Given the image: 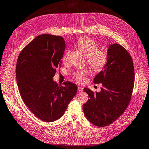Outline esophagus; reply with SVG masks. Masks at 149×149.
Here are the masks:
<instances>
[{"mask_svg":"<svg viewBox=\"0 0 149 149\" xmlns=\"http://www.w3.org/2000/svg\"><path fill=\"white\" fill-rule=\"evenodd\" d=\"M82 91V87H80V86H78V92H81Z\"/></svg>","mask_w":149,"mask_h":149,"instance_id":"esophagus-1","label":"esophagus"}]
</instances>
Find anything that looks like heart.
I'll use <instances>...</instances> for the list:
<instances>
[{"label":"heart","mask_w":149,"mask_h":149,"mask_svg":"<svg viewBox=\"0 0 149 149\" xmlns=\"http://www.w3.org/2000/svg\"><path fill=\"white\" fill-rule=\"evenodd\" d=\"M76 45L87 57V63L93 70L99 71L104 67L108 62V53L104 49H98V45L95 41L87 37H81L77 40ZM65 58L66 56L64 57ZM88 74L87 70L76 71L73 77L77 82L83 83L86 80L85 76Z\"/></svg>","instance_id":"obj_1"}]
</instances>
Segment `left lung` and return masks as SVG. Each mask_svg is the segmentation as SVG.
I'll use <instances>...</instances> for the list:
<instances>
[{
	"mask_svg": "<svg viewBox=\"0 0 149 149\" xmlns=\"http://www.w3.org/2000/svg\"><path fill=\"white\" fill-rule=\"evenodd\" d=\"M108 58L103 70L95 77L93 83H102L101 92L84 88L89 100L83 104L87 119L99 127L114 122L126 110L134 87V69L132 56L118 44L109 47Z\"/></svg>",
	"mask_w": 149,
	"mask_h": 149,
	"instance_id": "1",
	"label": "left lung"
}]
</instances>
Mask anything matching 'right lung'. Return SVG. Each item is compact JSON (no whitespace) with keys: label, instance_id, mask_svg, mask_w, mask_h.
Listing matches in <instances>:
<instances>
[{"label":"right lung","instance_id":"obj_1","mask_svg":"<svg viewBox=\"0 0 149 149\" xmlns=\"http://www.w3.org/2000/svg\"><path fill=\"white\" fill-rule=\"evenodd\" d=\"M65 49L62 37L40 35L17 58L16 76L21 97L29 110L45 122L60 118L78 91L74 83L67 81L62 86L52 79L61 67Z\"/></svg>","mask_w":149,"mask_h":149}]
</instances>
